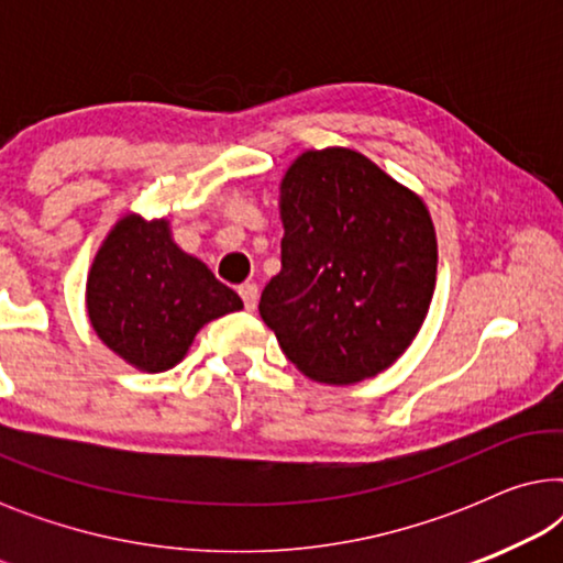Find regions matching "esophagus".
<instances>
[{"mask_svg": "<svg viewBox=\"0 0 563 563\" xmlns=\"http://www.w3.org/2000/svg\"><path fill=\"white\" fill-rule=\"evenodd\" d=\"M238 295H241L245 310H256V302H258V287H256V284H243V287L238 289Z\"/></svg>", "mask_w": 563, "mask_h": 563, "instance_id": "obj_1", "label": "esophagus"}]
</instances>
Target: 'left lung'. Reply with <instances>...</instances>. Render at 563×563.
I'll list each match as a JSON object with an SVG mask.
<instances>
[{
    "label": "left lung",
    "mask_w": 563,
    "mask_h": 563,
    "mask_svg": "<svg viewBox=\"0 0 563 563\" xmlns=\"http://www.w3.org/2000/svg\"><path fill=\"white\" fill-rule=\"evenodd\" d=\"M282 272L258 312L314 382L351 384L402 356L435 289L433 220L349 148L307 151L282 181Z\"/></svg>",
    "instance_id": "1"
}]
</instances>
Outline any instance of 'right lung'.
I'll return each instance as SVG.
<instances>
[{
    "mask_svg": "<svg viewBox=\"0 0 563 563\" xmlns=\"http://www.w3.org/2000/svg\"><path fill=\"white\" fill-rule=\"evenodd\" d=\"M241 307L233 289L172 241L166 220L137 214L107 235L87 282L91 328L143 372L179 364L205 322Z\"/></svg>",
    "mask_w": 563,
    "mask_h": 563,
    "instance_id": "add662e5",
    "label": "right lung"
}]
</instances>
